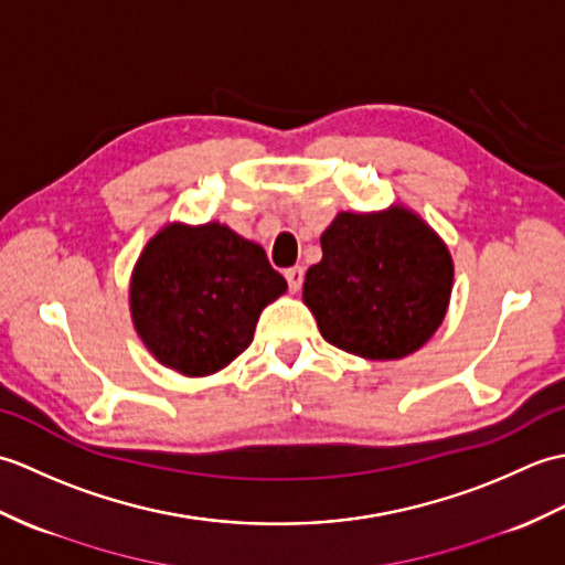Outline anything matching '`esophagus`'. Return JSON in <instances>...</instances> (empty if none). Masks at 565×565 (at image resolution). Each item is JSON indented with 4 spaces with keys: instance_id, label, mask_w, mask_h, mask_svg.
<instances>
[{
    "instance_id": "obj_1",
    "label": "esophagus",
    "mask_w": 565,
    "mask_h": 565,
    "mask_svg": "<svg viewBox=\"0 0 565 565\" xmlns=\"http://www.w3.org/2000/svg\"><path fill=\"white\" fill-rule=\"evenodd\" d=\"M284 276H286V281H289V289H291L294 294H296L298 289H301V284H303V267L286 269Z\"/></svg>"
}]
</instances>
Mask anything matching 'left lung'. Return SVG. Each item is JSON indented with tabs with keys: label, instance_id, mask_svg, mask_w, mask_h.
<instances>
[{
	"label": "left lung",
	"instance_id": "1",
	"mask_svg": "<svg viewBox=\"0 0 565 565\" xmlns=\"http://www.w3.org/2000/svg\"><path fill=\"white\" fill-rule=\"evenodd\" d=\"M322 259L306 271L303 303L320 334L356 356L417 352L447 313L454 262L444 239L405 206L338 213L320 235Z\"/></svg>",
	"mask_w": 565,
	"mask_h": 565
}]
</instances>
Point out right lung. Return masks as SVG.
<instances>
[{"instance_id": "right-lung-1", "label": "right lung", "mask_w": 565, "mask_h": 565, "mask_svg": "<svg viewBox=\"0 0 565 565\" xmlns=\"http://www.w3.org/2000/svg\"><path fill=\"white\" fill-rule=\"evenodd\" d=\"M284 291L257 243L221 223H170L136 262L130 318L160 364L211 376L247 350L264 306Z\"/></svg>"}]
</instances>
